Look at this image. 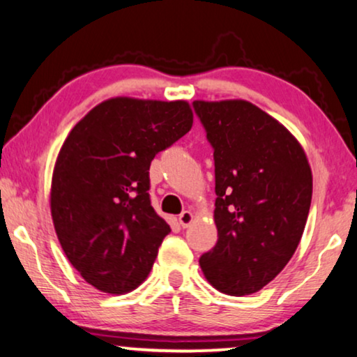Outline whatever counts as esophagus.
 <instances>
[{"mask_svg": "<svg viewBox=\"0 0 357 357\" xmlns=\"http://www.w3.org/2000/svg\"><path fill=\"white\" fill-rule=\"evenodd\" d=\"M195 219V214L191 213V211H183L182 214L178 215V224L183 227V229H187V227L191 225V222Z\"/></svg>", "mask_w": 357, "mask_h": 357, "instance_id": "obj_1", "label": "esophagus"}]
</instances>
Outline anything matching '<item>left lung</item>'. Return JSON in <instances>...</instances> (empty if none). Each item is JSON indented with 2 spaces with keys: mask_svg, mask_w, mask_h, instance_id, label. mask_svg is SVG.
<instances>
[{
  "mask_svg": "<svg viewBox=\"0 0 357 357\" xmlns=\"http://www.w3.org/2000/svg\"><path fill=\"white\" fill-rule=\"evenodd\" d=\"M214 148L217 243L199 257L220 293L246 296L288 264L312 198L307 156L288 128L245 100L193 102Z\"/></svg>",
  "mask_w": 357,
  "mask_h": 357,
  "instance_id": "8db88e82",
  "label": "left lung"
}]
</instances>
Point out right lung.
<instances>
[{
    "label": "right lung",
    "mask_w": 357,
    "mask_h": 357,
    "mask_svg": "<svg viewBox=\"0 0 357 357\" xmlns=\"http://www.w3.org/2000/svg\"><path fill=\"white\" fill-rule=\"evenodd\" d=\"M191 126L183 100L116 96L67 135L51 177V217L66 257L96 290L126 294L146 280L170 231L149 201L148 170Z\"/></svg>",
    "instance_id": "1"
}]
</instances>
